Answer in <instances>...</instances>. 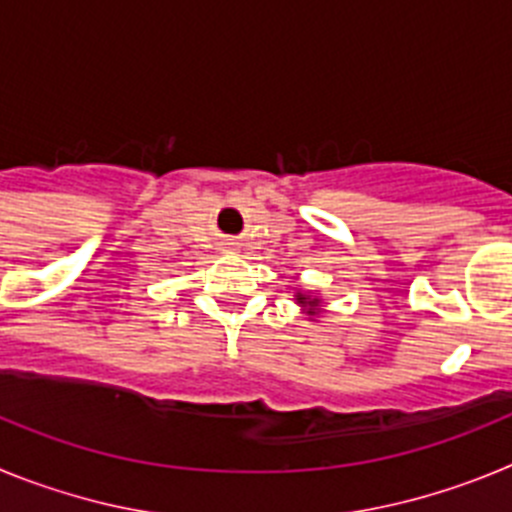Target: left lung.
I'll return each instance as SVG.
<instances>
[{
  "label": "left lung",
  "instance_id": "8db88e82",
  "mask_svg": "<svg viewBox=\"0 0 512 512\" xmlns=\"http://www.w3.org/2000/svg\"><path fill=\"white\" fill-rule=\"evenodd\" d=\"M295 300H297V305H300L302 310L307 312V315H318V307H320V300H318V297L302 295V292H297Z\"/></svg>",
  "mask_w": 512,
  "mask_h": 512
}]
</instances>
